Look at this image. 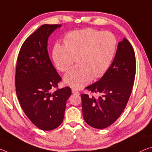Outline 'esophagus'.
Wrapping results in <instances>:
<instances>
[{"label": "esophagus", "mask_w": 152, "mask_h": 152, "mask_svg": "<svg viewBox=\"0 0 152 152\" xmlns=\"http://www.w3.org/2000/svg\"><path fill=\"white\" fill-rule=\"evenodd\" d=\"M72 92L73 94H79V91L78 90H76V89H74V88L72 89Z\"/></svg>", "instance_id": "34e87169"}]
</instances>
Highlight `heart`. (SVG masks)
<instances>
[{"mask_svg": "<svg viewBox=\"0 0 152 152\" xmlns=\"http://www.w3.org/2000/svg\"><path fill=\"white\" fill-rule=\"evenodd\" d=\"M64 45L56 43L53 58L59 70L68 71L64 76L67 85L76 89L85 86L95 78H100L109 68L115 51L117 40L110 32L88 28L74 30L64 38Z\"/></svg>", "mask_w": 152, "mask_h": 152, "instance_id": "heart-1", "label": "heart"}]
</instances>
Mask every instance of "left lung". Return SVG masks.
<instances>
[{
	"mask_svg": "<svg viewBox=\"0 0 152 152\" xmlns=\"http://www.w3.org/2000/svg\"><path fill=\"white\" fill-rule=\"evenodd\" d=\"M135 72L134 49L124 38L118 43L114 61L104 75L85 88L91 91L90 95L81 94L84 119L89 126L105 129L118 118L131 96Z\"/></svg>",
	"mask_w": 152,
	"mask_h": 152,
	"instance_id": "8db88e82",
	"label": "left lung"
}]
</instances>
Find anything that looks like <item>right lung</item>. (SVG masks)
Wrapping results in <instances>:
<instances>
[{
    "instance_id": "obj_1",
    "label": "right lung",
    "mask_w": 152,
    "mask_h": 152,
    "mask_svg": "<svg viewBox=\"0 0 152 152\" xmlns=\"http://www.w3.org/2000/svg\"><path fill=\"white\" fill-rule=\"evenodd\" d=\"M61 25L45 24L26 38L19 53L15 72L16 94L30 121L43 131L63 122L66 102L72 95L68 86L58 88L61 78L47 51L48 38ZM56 88L54 92L51 89Z\"/></svg>"
}]
</instances>
